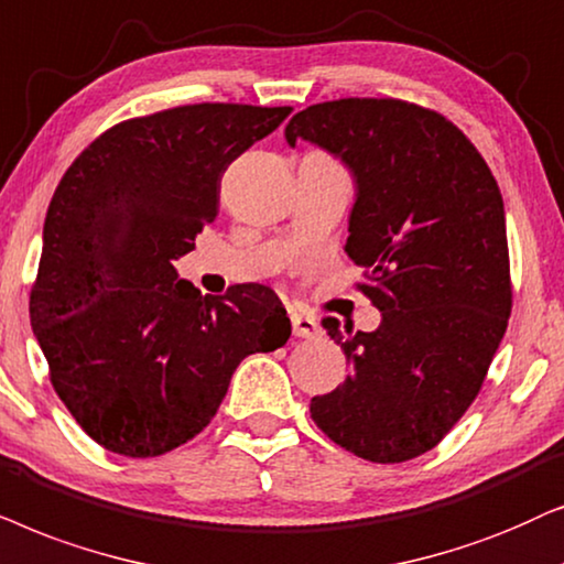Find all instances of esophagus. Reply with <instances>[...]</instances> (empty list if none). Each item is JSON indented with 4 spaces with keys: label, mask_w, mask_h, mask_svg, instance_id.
Masks as SVG:
<instances>
[{
    "label": "esophagus",
    "mask_w": 564,
    "mask_h": 564,
    "mask_svg": "<svg viewBox=\"0 0 564 564\" xmlns=\"http://www.w3.org/2000/svg\"><path fill=\"white\" fill-rule=\"evenodd\" d=\"M291 329H294L296 337H317L319 335V322L314 317H306V314L294 312V314H291Z\"/></svg>",
    "instance_id": "esophagus-1"
}]
</instances>
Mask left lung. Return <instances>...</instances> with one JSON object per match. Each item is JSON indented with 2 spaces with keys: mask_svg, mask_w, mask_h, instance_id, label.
Returning <instances> with one entry per match:
<instances>
[{
  "mask_svg": "<svg viewBox=\"0 0 564 564\" xmlns=\"http://www.w3.org/2000/svg\"><path fill=\"white\" fill-rule=\"evenodd\" d=\"M299 139L356 177L345 252L381 312L373 333L322 319L350 373L312 397V420L360 459H415L475 402L506 335L513 289L500 187L452 120L394 97L310 105L286 126L289 144Z\"/></svg>",
  "mask_w": 564,
  "mask_h": 564,
  "instance_id": "1",
  "label": "left lung"
}]
</instances>
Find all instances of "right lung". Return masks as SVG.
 <instances>
[{"label": "right lung", "instance_id": "obj_1", "mask_svg": "<svg viewBox=\"0 0 564 564\" xmlns=\"http://www.w3.org/2000/svg\"><path fill=\"white\" fill-rule=\"evenodd\" d=\"M291 108L198 102L100 133L51 198L30 325L51 384L89 438L149 459L212 423L250 352L286 345L268 286L200 296L172 260L219 214L221 175Z\"/></svg>", "mask_w": 564, "mask_h": 564}]
</instances>
